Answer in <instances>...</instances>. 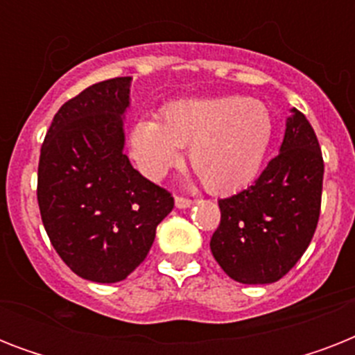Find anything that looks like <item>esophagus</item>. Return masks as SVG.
<instances>
[{
	"label": "esophagus",
	"mask_w": 355,
	"mask_h": 355,
	"mask_svg": "<svg viewBox=\"0 0 355 355\" xmlns=\"http://www.w3.org/2000/svg\"><path fill=\"white\" fill-rule=\"evenodd\" d=\"M191 205H193V202L189 199H186V197H175V206H177L178 210H186V208H189Z\"/></svg>",
	"instance_id": "1"
}]
</instances>
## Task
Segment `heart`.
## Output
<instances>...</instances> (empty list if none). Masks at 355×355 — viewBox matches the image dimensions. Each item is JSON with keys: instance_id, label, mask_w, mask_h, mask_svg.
<instances>
[{"instance_id": "b5f03b06", "label": "heart", "mask_w": 355, "mask_h": 355, "mask_svg": "<svg viewBox=\"0 0 355 355\" xmlns=\"http://www.w3.org/2000/svg\"><path fill=\"white\" fill-rule=\"evenodd\" d=\"M275 123L269 108L243 96L180 99L162 121L139 119L130 130V155L144 175L160 178L188 147L189 164L211 193L227 195L258 177Z\"/></svg>"}]
</instances>
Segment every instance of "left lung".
I'll use <instances>...</instances> for the list:
<instances>
[{
	"label": "left lung",
	"mask_w": 355,
	"mask_h": 355,
	"mask_svg": "<svg viewBox=\"0 0 355 355\" xmlns=\"http://www.w3.org/2000/svg\"><path fill=\"white\" fill-rule=\"evenodd\" d=\"M289 112L278 156L254 186L219 200L221 223L210 248L239 284L280 280L302 258L319 223L324 177L319 139L302 112Z\"/></svg>",
	"instance_id": "obj_1"
}]
</instances>
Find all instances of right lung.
<instances>
[{
    "instance_id": "1",
    "label": "right lung",
    "mask_w": 355,
    "mask_h": 355,
    "mask_svg": "<svg viewBox=\"0 0 355 355\" xmlns=\"http://www.w3.org/2000/svg\"><path fill=\"white\" fill-rule=\"evenodd\" d=\"M130 83L103 80L64 103L40 150L36 195L44 228L64 263L97 284L125 280L175 206L123 153Z\"/></svg>"
}]
</instances>
